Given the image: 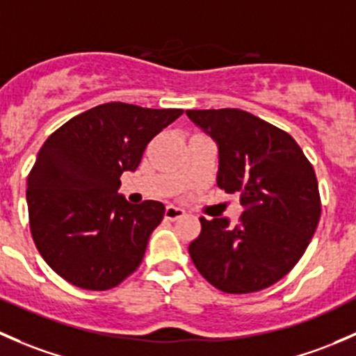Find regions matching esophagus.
Here are the masks:
<instances>
[{
	"mask_svg": "<svg viewBox=\"0 0 356 356\" xmlns=\"http://www.w3.org/2000/svg\"><path fill=\"white\" fill-rule=\"evenodd\" d=\"M164 216H166V219H170V221H177V219L185 216V209L177 207V205H168Z\"/></svg>",
	"mask_w": 356,
	"mask_h": 356,
	"instance_id": "34e87169",
	"label": "esophagus"
}]
</instances>
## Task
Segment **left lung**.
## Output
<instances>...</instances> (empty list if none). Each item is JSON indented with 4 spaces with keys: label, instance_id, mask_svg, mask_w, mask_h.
Instances as JSON below:
<instances>
[{
    "label": "left lung",
    "instance_id": "1",
    "mask_svg": "<svg viewBox=\"0 0 356 356\" xmlns=\"http://www.w3.org/2000/svg\"><path fill=\"white\" fill-rule=\"evenodd\" d=\"M218 145L219 188L240 193V222L200 218L188 252L197 270L225 293H254L277 283L312 240L321 197L312 164L295 138L241 109H188Z\"/></svg>",
    "mask_w": 356,
    "mask_h": 356
}]
</instances>
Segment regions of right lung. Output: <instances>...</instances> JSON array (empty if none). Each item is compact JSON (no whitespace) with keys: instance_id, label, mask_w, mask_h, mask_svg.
I'll return each mask as SVG.
<instances>
[{"instance_id":"1","label":"right lung","mask_w":356,"mask_h":356,"mask_svg":"<svg viewBox=\"0 0 356 356\" xmlns=\"http://www.w3.org/2000/svg\"><path fill=\"white\" fill-rule=\"evenodd\" d=\"M183 109L108 102L75 116L41 147L27 178L32 238L47 266L83 289L115 288L144 259L163 204L118 192L149 142Z\"/></svg>"}]
</instances>
